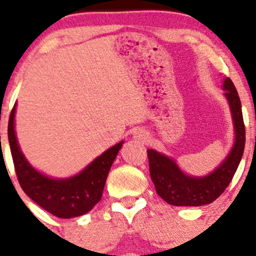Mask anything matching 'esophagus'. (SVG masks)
Wrapping results in <instances>:
<instances>
[{
  "label": "esophagus",
  "mask_w": 256,
  "mask_h": 256,
  "mask_svg": "<svg viewBox=\"0 0 256 256\" xmlns=\"http://www.w3.org/2000/svg\"><path fill=\"white\" fill-rule=\"evenodd\" d=\"M134 138L138 142L146 143V142H148L150 137H148V134L144 130H137L134 132Z\"/></svg>",
  "instance_id": "34e87169"
}]
</instances>
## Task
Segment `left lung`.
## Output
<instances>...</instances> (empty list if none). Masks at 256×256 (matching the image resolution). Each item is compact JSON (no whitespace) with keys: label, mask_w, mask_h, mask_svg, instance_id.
Returning a JSON list of instances; mask_svg holds the SVG:
<instances>
[{"label":"left lung","mask_w":256,"mask_h":256,"mask_svg":"<svg viewBox=\"0 0 256 256\" xmlns=\"http://www.w3.org/2000/svg\"><path fill=\"white\" fill-rule=\"evenodd\" d=\"M222 88L231 109L236 137L230 153L212 172L202 178L187 175L172 158L156 150H147L150 178L156 193L170 206H200L212 203L222 194L237 171L246 144L242 104L231 78H224Z\"/></svg>","instance_id":"obj_1"}]
</instances>
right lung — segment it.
<instances>
[{"instance_id": "obj_1", "label": "right lung", "mask_w": 256, "mask_h": 256, "mask_svg": "<svg viewBox=\"0 0 256 256\" xmlns=\"http://www.w3.org/2000/svg\"><path fill=\"white\" fill-rule=\"evenodd\" d=\"M16 106V103L8 122V141L16 178L23 190L38 206L57 218H70L85 215L102 198L106 176L124 141L97 156L78 175L66 178H50L36 170L19 147L14 130Z\"/></svg>"}]
</instances>
